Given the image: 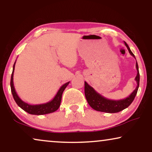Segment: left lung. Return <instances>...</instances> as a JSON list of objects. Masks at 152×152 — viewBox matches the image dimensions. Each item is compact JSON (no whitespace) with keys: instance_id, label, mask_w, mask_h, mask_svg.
Segmentation results:
<instances>
[{"instance_id":"left-lung-1","label":"left lung","mask_w":152,"mask_h":152,"mask_svg":"<svg viewBox=\"0 0 152 152\" xmlns=\"http://www.w3.org/2000/svg\"><path fill=\"white\" fill-rule=\"evenodd\" d=\"M124 45L127 48L129 53L130 55L133 56L135 59V56L129 47V45L126 44L125 41H124ZM136 67L137 70V75L135 78V80L136 81L137 86L135 90L131 93V95H129L126 98L119 99V100H112L103 97L102 95L99 94L95 90L93 87H91L90 85L87 84L86 82H84V93L85 96H86V100L88 102V104L92 107L93 109L97 111L105 112V113H118L124 110L126 108H127L136 97V93L138 92V89L139 87V82H140V74H139L138 66V63H136Z\"/></svg>"}]
</instances>
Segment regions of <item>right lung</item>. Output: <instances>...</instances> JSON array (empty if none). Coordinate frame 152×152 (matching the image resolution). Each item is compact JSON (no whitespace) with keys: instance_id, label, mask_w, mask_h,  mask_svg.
Instances as JSON below:
<instances>
[{"instance_id":"1","label":"right lung","mask_w":152,"mask_h":152,"mask_svg":"<svg viewBox=\"0 0 152 152\" xmlns=\"http://www.w3.org/2000/svg\"><path fill=\"white\" fill-rule=\"evenodd\" d=\"M15 64L16 61L14 62L13 66V70H12V73L11 76V81H10V86H11V91L12 95L15 100L16 103L17 104L19 107L21 108L23 110L25 111L28 112V113L32 114V115H45V114L53 113L57 111L59 109L60 104H61L62 94H63L64 91L65 90L66 86H68L70 82H68L66 84L60 87L59 91H57V94L55 96V97L52 99L51 101L48 102L46 103L40 104H30L25 102L22 100L21 99L18 97L17 93L16 92L15 88L14 86V81H13V77H14V68H15Z\"/></svg>"}]
</instances>
